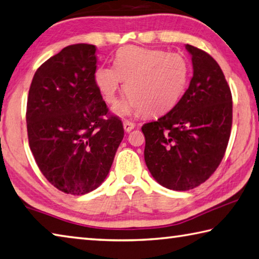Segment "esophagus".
<instances>
[{"mask_svg": "<svg viewBox=\"0 0 259 259\" xmlns=\"http://www.w3.org/2000/svg\"><path fill=\"white\" fill-rule=\"evenodd\" d=\"M123 128H124V130L126 131V133H130V131L135 128V123H133V122H131V121L125 120L123 122Z\"/></svg>", "mask_w": 259, "mask_h": 259, "instance_id": "34e87169", "label": "esophagus"}]
</instances>
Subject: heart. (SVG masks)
Segmentation results:
<instances>
[{
  "label": "heart",
  "mask_w": 259,
  "mask_h": 259,
  "mask_svg": "<svg viewBox=\"0 0 259 259\" xmlns=\"http://www.w3.org/2000/svg\"><path fill=\"white\" fill-rule=\"evenodd\" d=\"M189 78L190 65L182 54L139 46L121 49L114 67L103 65L95 71V83L106 104H115L125 83L128 97L115 107L119 115L171 110L185 94Z\"/></svg>",
  "instance_id": "b5f03b06"
}]
</instances>
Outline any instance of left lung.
<instances>
[{
	"label": "left lung",
	"instance_id": "8db88e82",
	"mask_svg": "<svg viewBox=\"0 0 259 259\" xmlns=\"http://www.w3.org/2000/svg\"><path fill=\"white\" fill-rule=\"evenodd\" d=\"M194 74L176 106L142 126L145 162L150 175L167 189L198 187L219 167L232 126V95L218 62L187 44Z\"/></svg>",
	"mask_w": 259,
	"mask_h": 259
}]
</instances>
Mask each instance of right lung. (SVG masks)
<instances>
[{
	"label": "right lung",
	"instance_id": "obj_1",
	"mask_svg": "<svg viewBox=\"0 0 259 259\" xmlns=\"http://www.w3.org/2000/svg\"><path fill=\"white\" fill-rule=\"evenodd\" d=\"M96 48H64L37 69L27 101L28 142L59 190L84 195L105 180L124 130L95 83Z\"/></svg>",
	"mask_w": 259,
	"mask_h": 259
}]
</instances>
